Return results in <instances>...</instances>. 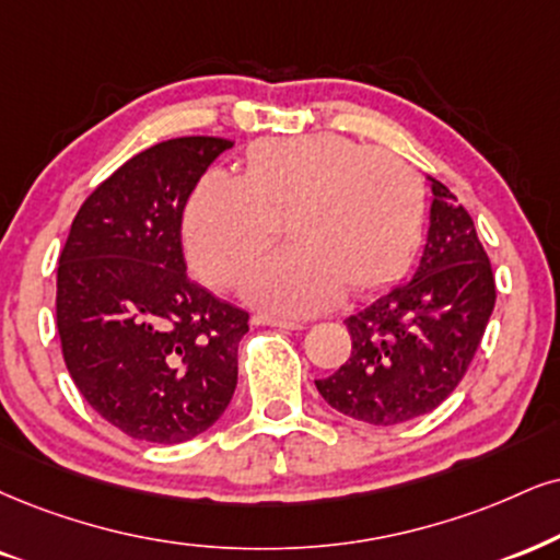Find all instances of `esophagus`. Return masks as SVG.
I'll return each mask as SVG.
<instances>
[{
	"label": "esophagus",
	"mask_w": 560,
	"mask_h": 560,
	"mask_svg": "<svg viewBox=\"0 0 560 560\" xmlns=\"http://www.w3.org/2000/svg\"><path fill=\"white\" fill-rule=\"evenodd\" d=\"M254 324H267V327H280V329H303L301 322L278 319V316H267V314H257V316H254Z\"/></svg>",
	"instance_id": "esophagus-1"
}]
</instances>
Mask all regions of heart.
Returning a JSON list of instances; mask_svg holds the SVG:
<instances>
[{
    "instance_id": "heart-1",
    "label": "heart",
    "mask_w": 560,
    "mask_h": 560,
    "mask_svg": "<svg viewBox=\"0 0 560 560\" xmlns=\"http://www.w3.org/2000/svg\"><path fill=\"white\" fill-rule=\"evenodd\" d=\"M288 215L293 246L259 259L241 295L272 314L324 312L402 272L423 228L418 176L395 155L342 135L275 137L246 153L244 176L207 171L191 191L184 238L205 280L233 278L278 236Z\"/></svg>"
}]
</instances>
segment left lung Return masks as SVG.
<instances>
[{
	"label": "left lung",
	"instance_id": "1",
	"mask_svg": "<svg viewBox=\"0 0 560 560\" xmlns=\"http://www.w3.org/2000/svg\"><path fill=\"white\" fill-rule=\"evenodd\" d=\"M431 225L412 280L348 316L353 353L316 389L342 416L397 425L452 395L495 303L491 261L470 212L436 178Z\"/></svg>",
	"mask_w": 560,
	"mask_h": 560
}]
</instances>
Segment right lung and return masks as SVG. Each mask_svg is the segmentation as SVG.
Returning a JSON list of instances; mask_svg holds the SVG:
<instances>
[{
  "instance_id": "add662e5",
  "label": "right lung",
  "mask_w": 560,
  "mask_h": 560,
  "mask_svg": "<svg viewBox=\"0 0 560 560\" xmlns=\"http://www.w3.org/2000/svg\"><path fill=\"white\" fill-rule=\"evenodd\" d=\"M233 148L178 137L129 158L82 202L57 269V329L88 405L137 441L182 444L223 416L248 314L186 278L182 218Z\"/></svg>"
}]
</instances>
